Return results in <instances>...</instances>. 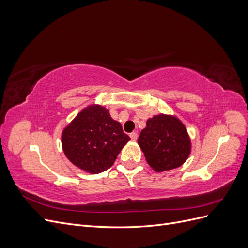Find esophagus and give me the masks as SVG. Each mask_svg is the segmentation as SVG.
<instances>
[{"mask_svg": "<svg viewBox=\"0 0 248 248\" xmlns=\"http://www.w3.org/2000/svg\"><path fill=\"white\" fill-rule=\"evenodd\" d=\"M130 138H131L132 140H137V139H138V133H137V132H131V133H130Z\"/></svg>", "mask_w": 248, "mask_h": 248, "instance_id": "esophagus-1", "label": "esophagus"}]
</instances>
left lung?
<instances>
[{"instance_id": "1", "label": "left lung", "mask_w": 248, "mask_h": 248, "mask_svg": "<svg viewBox=\"0 0 248 248\" xmlns=\"http://www.w3.org/2000/svg\"><path fill=\"white\" fill-rule=\"evenodd\" d=\"M138 144L149 166L158 172L181 167L191 152L186 127L171 115L159 114L148 119Z\"/></svg>"}]
</instances>
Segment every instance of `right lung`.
Instances as JSON below:
<instances>
[{
  "mask_svg": "<svg viewBox=\"0 0 248 248\" xmlns=\"http://www.w3.org/2000/svg\"><path fill=\"white\" fill-rule=\"evenodd\" d=\"M129 140L121 124L100 104L80 110L62 132L64 154L74 166L90 174L109 169Z\"/></svg>",
  "mask_w": 248,
  "mask_h": 248,
  "instance_id": "1",
  "label": "right lung"
}]
</instances>
